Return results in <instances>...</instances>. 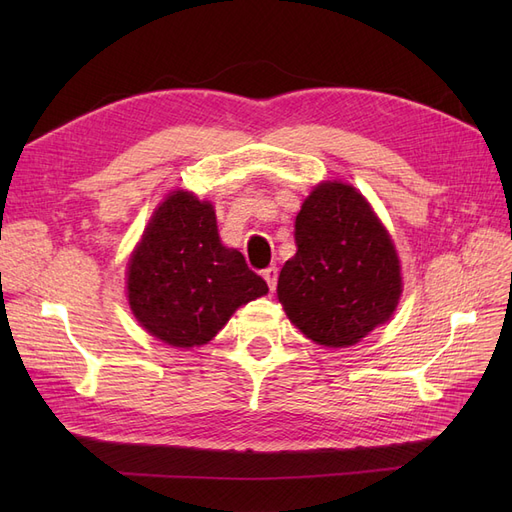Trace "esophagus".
Returning <instances> with one entry per match:
<instances>
[{
    "mask_svg": "<svg viewBox=\"0 0 512 512\" xmlns=\"http://www.w3.org/2000/svg\"><path fill=\"white\" fill-rule=\"evenodd\" d=\"M262 277H265V280H267L269 288L275 290V286H277V267H267L265 271H262Z\"/></svg>",
    "mask_w": 512,
    "mask_h": 512,
    "instance_id": "34e87169",
    "label": "esophagus"
}]
</instances>
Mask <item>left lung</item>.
Returning a JSON list of instances; mask_svg holds the SVG:
<instances>
[{
	"label": "left lung",
	"instance_id": "1",
	"mask_svg": "<svg viewBox=\"0 0 512 512\" xmlns=\"http://www.w3.org/2000/svg\"><path fill=\"white\" fill-rule=\"evenodd\" d=\"M294 241L277 299L312 342L348 348L393 316L401 297L397 250L352 185H316L294 222Z\"/></svg>",
	"mask_w": 512,
	"mask_h": 512
}]
</instances>
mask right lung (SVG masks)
Segmentation results:
<instances>
[{"instance_id": "add662e5", "label": "right lung", "mask_w": 512, "mask_h": 512, "mask_svg": "<svg viewBox=\"0 0 512 512\" xmlns=\"http://www.w3.org/2000/svg\"><path fill=\"white\" fill-rule=\"evenodd\" d=\"M267 292L243 254L222 245L213 205L185 190L153 211L128 262L134 318L175 348L211 342L237 307Z\"/></svg>"}]
</instances>
